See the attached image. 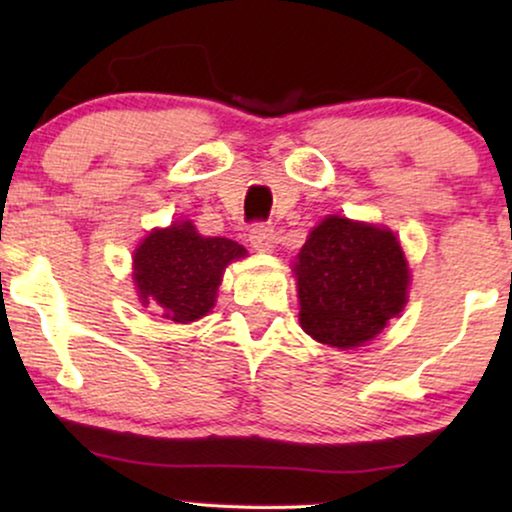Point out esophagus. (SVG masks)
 I'll use <instances>...</instances> for the list:
<instances>
[{
	"instance_id": "esophagus-1",
	"label": "esophagus",
	"mask_w": 512,
	"mask_h": 512,
	"mask_svg": "<svg viewBox=\"0 0 512 512\" xmlns=\"http://www.w3.org/2000/svg\"><path fill=\"white\" fill-rule=\"evenodd\" d=\"M249 242L256 251H272L277 244V233L270 223H256L249 233Z\"/></svg>"
}]
</instances>
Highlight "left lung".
<instances>
[{"label": "left lung", "instance_id": "8db88e82", "mask_svg": "<svg viewBox=\"0 0 512 512\" xmlns=\"http://www.w3.org/2000/svg\"><path fill=\"white\" fill-rule=\"evenodd\" d=\"M300 326L328 347L373 340L408 303L410 270L389 228L326 216L293 263Z\"/></svg>", "mask_w": 512, "mask_h": 512}]
</instances>
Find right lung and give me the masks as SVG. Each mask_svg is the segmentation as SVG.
Instances as JSON below:
<instances>
[{"instance_id":"1","label":"right lung","mask_w":512,"mask_h":512,"mask_svg":"<svg viewBox=\"0 0 512 512\" xmlns=\"http://www.w3.org/2000/svg\"><path fill=\"white\" fill-rule=\"evenodd\" d=\"M244 256L242 244L202 237L191 221H181L144 237L132 256V279L142 305H158L163 319L188 324L212 310L228 263Z\"/></svg>"}]
</instances>
